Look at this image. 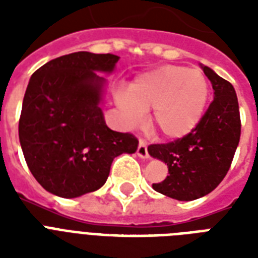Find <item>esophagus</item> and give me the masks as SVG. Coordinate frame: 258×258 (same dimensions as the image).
Listing matches in <instances>:
<instances>
[{
    "label": "esophagus",
    "instance_id": "34e87169",
    "mask_svg": "<svg viewBox=\"0 0 258 258\" xmlns=\"http://www.w3.org/2000/svg\"><path fill=\"white\" fill-rule=\"evenodd\" d=\"M137 154L139 155L141 158H149V151H147V143L146 141L141 139L139 141V146H138V150H137Z\"/></svg>",
    "mask_w": 258,
    "mask_h": 258
}]
</instances>
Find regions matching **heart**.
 I'll return each instance as SVG.
<instances>
[{
    "instance_id": "heart-1",
    "label": "heart",
    "mask_w": 258,
    "mask_h": 258,
    "mask_svg": "<svg viewBox=\"0 0 258 258\" xmlns=\"http://www.w3.org/2000/svg\"><path fill=\"white\" fill-rule=\"evenodd\" d=\"M210 88L201 71L180 66H162L139 75L128 89L116 92V104L128 127L141 124L146 111L151 121L170 139L186 137L200 124Z\"/></svg>"
}]
</instances>
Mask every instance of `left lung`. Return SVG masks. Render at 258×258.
Segmentation results:
<instances>
[{
  "instance_id": "obj_1",
  "label": "left lung",
  "mask_w": 258,
  "mask_h": 258,
  "mask_svg": "<svg viewBox=\"0 0 258 258\" xmlns=\"http://www.w3.org/2000/svg\"><path fill=\"white\" fill-rule=\"evenodd\" d=\"M214 89V100L200 124L186 137L165 145H150L149 154L167 165L169 175L153 183L155 191L178 201L212 192L228 174L241 135L236 91L228 80L201 66Z\"/></svg>"
}]
</instances>
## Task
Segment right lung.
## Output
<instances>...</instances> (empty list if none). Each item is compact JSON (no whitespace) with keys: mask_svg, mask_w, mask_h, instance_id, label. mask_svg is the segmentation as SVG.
Returning a JSON list of instances; mask_svg holds the SVG:
<instances>
[{"mask_svg":"<svg viewBox=\"0 0 258 258\" xmlns=\"http://www.w3.org/2000/svg\"><path fill=\"white\" fill-rule=\"evenodd\" d=\"M119 57L75 52L50 60L29 80L18 123L26 165L46 191L76 198L105 183L113 158L134 154L133 134L107 127L100 108L105 79Z\"/></svg>","mask_w":258,"mask_h":258,"instance_id":"add662e5","label":"right lung"}]
</instances>
